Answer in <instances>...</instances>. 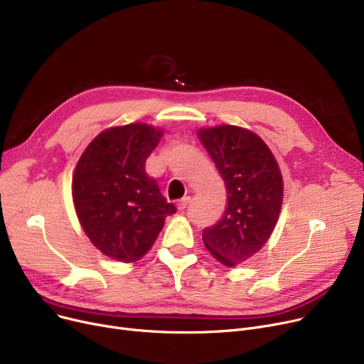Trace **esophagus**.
<instances>
[{"mask_svg":"<svg viewBox=\"0 0 364 364\" xmlns=\"http://www.w3.org/2000/svg\"><path fill=\"white\" fill-rule=\"evenodd\" d=\"M190 200H192V199H190L188 196H187V198H183V199L177 203L178 211H186V208L190 205Z\"/></svg>","mask_w":364,"mask_h":364,"instance_id":"1","label":"esophagus"}]
</instances>
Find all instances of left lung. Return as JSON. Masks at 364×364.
<instances>
[{
  "label": "left lung",
  "instance_id": "left-lung-1",
  "mask_svg": "<svg viewBox=\"0 0 364 364\" xmlns=\"http://www.w3.org/2000/svg\"><path fill=\"white\" fill-rule=\"evenodd\" d=\"M198 136L213 158L227 188L223 218L205 228L206 250L225 267L254 257L270 239L283 202L279 164L255 132L218 125L200 128Z\"/></svg>",
  "mask_w": 364,
  "mask_h": 364
}]
</instances>
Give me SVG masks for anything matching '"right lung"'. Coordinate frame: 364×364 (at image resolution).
<instances>
[{
  "label": "right lung",
  "instance_id": "1",
  "mask_svg": "<svg viewBox=\"0 0 364 364\" xmlns=\"http://www.w3.org/2000/svg\"><path fill=\"white\" fill-rule=\"evenodd\" d=\"M164 131L132 122L102 131L82 151L72 198L82 230L97 250L119 262L143 258L176 206L146 174V159Z\"/></svg>",
  "mask_w": 364,
  "mask_h": 364
}]
</instances>
